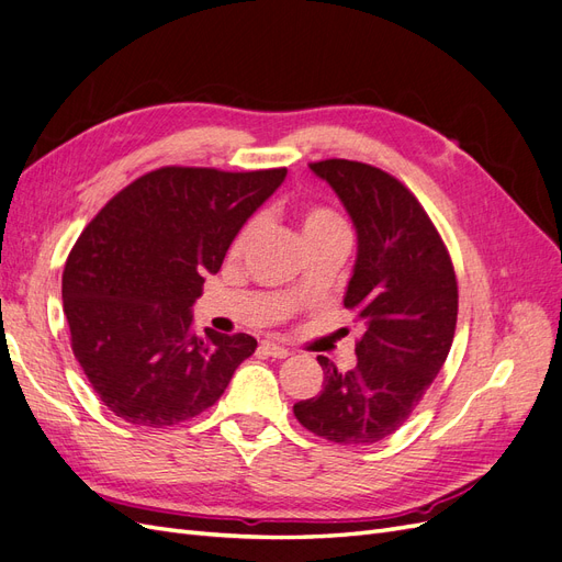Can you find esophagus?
<instances>
[{"instance_id": "obj_1", "label": "esophagus", "mask_w": 562, "mask_h": 562, "mask_svg": "<svg viewBox=\"0 0 562 562\" xmlns=\"http://www.w3.org/2000/svg\"><path fill=\"white\" fill-rule=\"evenodd\" d=\"M260 351H262L265 356H271V359H285V356L291 353V351H288V349H285V347H281V345H277V342H269V339H267V342H262V345H260Z\"/></svg>"}]
</instances>
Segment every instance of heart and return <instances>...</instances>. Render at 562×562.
Returning <instances> with one entry per match:
<instances>
[{
    "mask_svg": "<svg viewBox=\"0 0 562 562\" xmlns=\"http://www.w3.org/2000/svg\"><path fill=\"white\" fill-rule=\"evenodd\" d=\"M255 223H248L239 234H236V239L232 244V255H241L255 236ZM300 229L304 241H316L323 239V236H330V234H342L347 232L345 220L339 217L335 211L326 209V206H304L300 211Z\"/></svg>",
    "mask_w": 562,
    "mask_h": 562,
    "instance_id": "1",
    "label": "heart"
}]
</instances>
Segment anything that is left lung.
I'll return each mask as SVG.
<instances>
[{"label": "left lung", "instance_id": "left-lung-1", "mask_svg": "<svg viewBox=\"0 0 562 562\" xmlns=\"http://www.w3.org/2000/svg\"><path fill=\"white\" fill-rule=\"evenodd\" d=\"M356 227L359 252L345 307L359 314L353 370L318 356L323 389L293 405L304 429L339 446H372L411 417L443 368L457 326V279L431 217L394 176L361 161L310 164Z\"/></svg>", "mask_w": 562, "mask_h": 562}]
</instances>
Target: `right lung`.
Here are the masks:
<instances>
[{"label": "right lung", "mask_w": 562, "mask_h": 562, "mask_svg": "<svg viewBox=\"0 0 562 562\" xmlns=\"http://www.w3.org/2000/svg\"><path fill=\"white\" fill-rule=\"evenodd\" d=\"M283 178L285 168L164 166L81 232L63 271V310L75 359L116 417L151 429L192 419L258 347L246 333L196 337L192 304Z\"/></svg>", "instance_id": "add662e5"}]
</instances>
